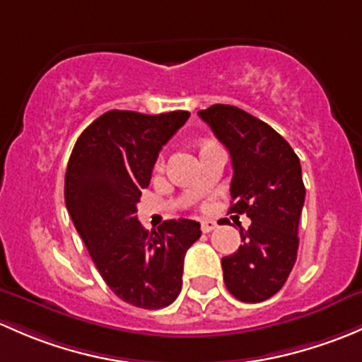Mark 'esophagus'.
Returning a JSON list of instances; mask_svg holds the SVG:
<instances>
[{
	"label": "esophagus",
	"mask_w": 362,
	"mask_h": 362,
	"mask_svg": "<svg viewBox=\"0 0 362 362\" xmlns=\"http://www.w3.org/2000/svg\"><path fill=\"white\" fill-rule=\"evenodd\" d=\"M216 221H212V219H204L202 223H200V230H202L204 233H209V232H212V230L216 228Z\"/></svg>",
	"instance_id": "34e87169"
}]
</instances>
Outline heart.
Segmentation results:
<instances>
[{"mask_svg": "<svg viewBox=\"0 0 362 362\" xmlns=\"http://www.w3.org/2000/svg\"><path fill=\"white\" fill-rule=\"evenodd\" d=\"M214 144L216 143H212V141H200V143L197 144V146H199V151H200V153H202L204 150H207L209 146H214ZM155 167H156V169H162V167H163V156L162 155H160L158 158H156Z\"/></svg>", "mask_w": 362, "mask_h": 362, "instance_id": "b5f03b06", "label": "heart"}]
</instances>
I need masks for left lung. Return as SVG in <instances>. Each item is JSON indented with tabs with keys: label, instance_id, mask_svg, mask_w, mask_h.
Masks as SVG:
<instances>
[{
	"label": "left lung",
	"instance_id": "left-lung-1",
	"mask_svg": "<svg viewBox=\"0 0 362 362\" xmlns=\"http://www.w3.org/2000/svg\"><path fill=\"white\" fill-rule=\"evenodd\" d=\"M232 156L230 212L251 219L244 244L221 259L226 289L245 303L281 291L298 252V223L305 204L300 158L270 125L230 104L199 111Z\"/></svg>",
	"mask_w": 362,
	"mask_h": 362
}]
</instances>
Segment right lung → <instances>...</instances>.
I'll use <instances>...</instances> for the list:
<instances>
[{
  "instance_id": "right-lung-1",
  "label": "right lung",
  "mask_w": 362,
  "mask_h": 362,
  "mask_svg": "<svg viewBox=\"0 0 362 362\" xmlns=\"http://www.w3.org/2000/svg\"><path fill=\"white\" fill-rule=\"evenodd\" d=\"M188 117L107 111L81 132L66 169V207L100 277L120 300L148 310L176 300L185 255L202 233L182 218L150 233L136 216L160 150Z\"/></svg>"
}]
</instances>
